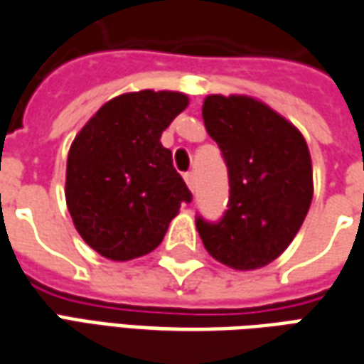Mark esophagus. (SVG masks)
<instances>
[{"label":"esophagus","instance_id":"1","mask_svg":"<svg viewBox=\"0 0 364 364\" xmlns=\"http://www.w3.org/2000/svg\"><path fill=\"white\" fill-rule=\"evenodd\" d=\"M185 183H187V187H189V189H191V193H195V189H197L195 173H185Z\"/></svg>","mask_w":364,"mask_h":364}]
</instances>
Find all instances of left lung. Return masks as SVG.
<instances>
[{
    "label": "left lung",
    "instance_id": "8db88e82",
    "mask_svg": "<svg viewBox=\"0 0 364 364\" xmlns=\"http://www.w3.org/2000/svg\"><path fill=\"white\" fill-rule=\"evenodd\" d=\"M203 120L228 167L230 200L220 222L197 218L198 236L226 267H265L294 240L312 203L308 144L290 120L250 95H206Z\"/></svg>",
    "mask_w": 364,
    "mask_h": 364
}]
</instances>
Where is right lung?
<instances>
[{
  "label": "right lung",
  "mask_w": 364,
  "mask_h": 364,
  "mask_svg": "<svg viewBox=\"0 0 364 364\" xmlns=\"http://www.w3.org/2000/svg\"><path fill=\"white\" fill-rule=\"evenodd\" d=\"M179 91L122 93L99 109L70 146L66 205L99 255L130 261L154 252L191 191L159 138L187 109Z\"/></svg>",
  "instance_id": "right-lung-1"
}]
</instances>
